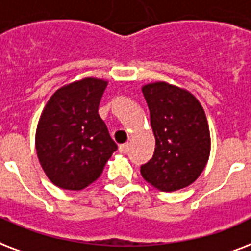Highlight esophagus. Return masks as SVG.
Masks as SVG:
<instances>
[{"mask_svg": "<svg viewBox=\"0 0 251 251\" xmlns=\"http://www.w3.org/2000/svg\"><path fill=\"white\" fill-rule=\"evenodd\" d=\"M129 151V144L126 143V144H122L119 147V152L120 153H127Z\"/></svg>", "mask_w": 251, "mask_h": 251, "instance_id": "esophagus-1", "label": "esophagus"}]
</instances>
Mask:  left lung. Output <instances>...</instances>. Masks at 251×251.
<instances>
[{
  "mask_svg": "<svg viewBox=\"0 0 251 251\" xmlns=\"http://www.w3.org/2000/svg\"><path fill=\"white\" fill-rule=\"evenodd\" d=\"M144 98L151 112L156 148L141 165V176L160 191H176L194 183L211 151L204 110L188 91L166 82L148 83Z\"/></svg>",
  "mask_w": 251,
  "mask_h": 251,
  "instance_id": "1",
  "label": "left lung"
}]
</instances>
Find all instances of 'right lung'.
Returning <instances> with one entry per match:
<instances>
[{"label": "right lung", "mask_w": 251, "mask_h": 251, "mask_svg": "<svg viewBox=\"0 0 251 251\" xmlns=\"http://www.w3.org/2000/svg\"><path fill=\"white\" fill-rule=\"evenodd\" d=\"M107 82L83 78L61 87L47 102L35 145L39 162L52 183L82 190L99 178L118 145L98 107Z\"/></svg>", "instance_id": "1"}]
</instances>
